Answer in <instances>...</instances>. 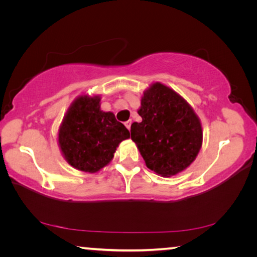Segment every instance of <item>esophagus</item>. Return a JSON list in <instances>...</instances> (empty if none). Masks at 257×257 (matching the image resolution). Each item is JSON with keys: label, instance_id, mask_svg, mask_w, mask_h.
<instances>
[{"label": "esophagus", "instance_id": "1", "mask_svg": "<svg viewBox=\"0 0 257 257\" xmlns=\"http://www.w3.org/2000/svg\"><path fill=\"white\" fill-rule=\"evenodd\" d=\"M124 125H125V127H127V129H128V130H130V127H132V120L127 121V122L124 123Z\"/></svg>", "mask_w": 257, "mask_h": 257}]
</instances>
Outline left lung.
<instances>
[{
  "label": "left lung",
  "instance_id": "obj_1",
  "mask_svg": "<svg viewBox=\"0 0 257 257\" xmlns=\"http://www.w3.org/2000/svg\"><path fill=\"white\" fill-rule=\"evenodd\" d=\"M137 112L142 122H134L130 133L146 167L161 177L186 170L203 143L202 123L194 108L170 87L153 82Z\"/></svg>",
  "mask_w": 257,
  "mask_h": 257
}]
</instances>
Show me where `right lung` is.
Instances as JSON below:
<instances>
[{
    "label": "right lung",
    "mask_w": 257,
    "mask_h": 257,
    "mask_svg": "<svg viewBox=\"0 0 257 257\" xmlns=\"http://www.w3.org/2000/svg\"><path fill=\"white\" fill-rule=\"evenodd\" d=\"M129 137V130L112 112L101 110L99 95H79L64 114L58 143L72 168L96 173L111 162L116 147Z\"/></svg>",
    "instance_id": "obj_1"
}]
</instances>
